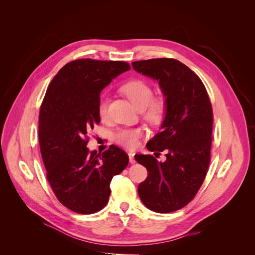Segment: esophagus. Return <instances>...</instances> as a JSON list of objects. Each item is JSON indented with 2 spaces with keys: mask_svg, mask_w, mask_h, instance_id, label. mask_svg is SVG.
I'll return each mask as SVG.
<instances>
[{
  "mask_svg": "<svg viewBox=\"0 0 255 255\" xmlns=\"http://www.w3.org/2000/svg\"><path fill=\"white\" fill-rule=\"evenodd\" d=\"M128 156H129V161H130V163H135L134 153H132V152H129V153H128Z\"/></svg>",
  "mask_w": 255,
  "mask_h": 255,
  "instance_id": "34e87169",
  "label": "esophagus"
}]
</instances>
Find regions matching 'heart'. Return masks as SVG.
<instances>
[{"mask_svg": "<svg viewBox=\"0 0 255 255\" xmlns=\"http://www.w3.org/2000/svg\"><path fill=\"white\" fill-rule=\"evenodd\" d=\"M121 91L138 110H140L145 120L152 125L161 123L166 112L165 102L160 98H152V88L146 82L142 80L130 81L121 88ZM108 98L102 96L98 105V112L103 120L108 118ZM140 135L141 131L139 129H121L115 134L114 138L116 143L126 148L133 149L137 146Z\"/></svg>", "mask_w": 255, "mask_h": 255, "instance_id": "b5f03b06", "label": "heart"}]
</instances>
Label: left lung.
<instances>
[{"label": "left lung", "instance_id": "obj_1", "mask_svg": "<svg viewBox=\"0 0 255 255\" xmlns=\"http://www.w3.org/2000/svg\"><path fill=\"white\" fill-rule=\"evenodd\" d=\"M139 74L158 82L166 112L160 132L146 147L166 151L161 162L152 155L137 154L148 176L138 186L142 203L156 213L184 208L196 196L206 177L211 155L213 110L206 88L187 65L172 58L132 62Z\"/></svg>", "mask_w": 255, "mask_h": 255}]
</instances>
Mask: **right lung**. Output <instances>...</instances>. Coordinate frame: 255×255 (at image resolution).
I'll use <instances>...</instances> for the list:
<instances>
[{"mask_svg":"<svg viewBox=\"0 0 255 255\" xmlns=\"http://www.w3.org/2000/svg\"><path fill=\"white\" fill-rule=\"evenodd\" d=\"M129 69L125 61H70L53 78L43 99L39 144L46 176L58 201L76 213L102 210L110 197L113 176L129 162L115 145L102 154L87 148L88 134L101 121V92Z\"/></svg>","mask_w":255,"mask_h":255,"instance_id":"obj_1","label":"right lung"}]
</instances>
